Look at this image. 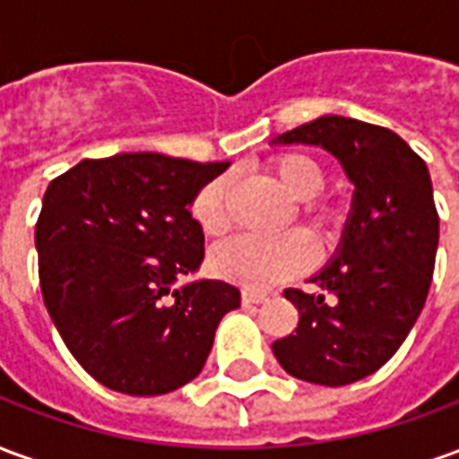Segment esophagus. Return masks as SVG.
Listing matches in <instances>:
<instances>
[{"label": "esophagus", "mask_w": 459, "mask_h": 459, "mask_svg": "<svg viewBox=\"0 0 459 459\" xmlns=\"http://www.w3.org/2000/svg\"><path fill=\"white\" fill-rule=\"evenodd\" d=\"M240 302H243V305H263V302H268V295H265V292L243 290V292H240Z\"/></svg>", "instance_id": "1"}]
</instances>
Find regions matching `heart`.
I'll return each mask as SVG.
<instances>
[{"mask_svg":"<svg viewBox=\"0 0 459 459\" xmlns=\"http://www.w3.org/2000/svg\"><path fill=\"white\" fill-rule=\"evenodd\" d=\"M268 171L275 177L288 196L302 201L299 221L319 246H332L342 229V211L329 201L315 199L325 189V174L317 161L302 152H285L268 161ZM206 236H219L229 229V179L216 177L204 184L189 206ZM315 250L305 233L292 230L280 238L233 236L211 250V270L219 278L246 290H265L275 282L295 278L312 265Z\"/></svg>","mask_w":459,"mask_h":459,"instance_id":"obj_1","label":"heart"}]
</instances>
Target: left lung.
I'll list each match as a JSON object with an SVG mask.
<instances>
[{
    "label": "left lung",
    "mask_w": 459,
    "mask_h": 459,
    "mask_svg": "<svg viewBox=\"0 0 459 459\" xmlns=\"http://www.w3.org/2000/svg\"><path fill=\"white\" fill-rule=\"evenodd\" d=\"M275 142L325 147L356 191L342 248L312 278L319 292L285 290L299 322L295 334L273 342V354L309 384H354L398 351L428 298L440 236L430 174L395 132L342 115Z\"/></svg>",
    "instance_id": "1"
}]
</instances>
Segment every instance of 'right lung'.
<instances>
[{"label": "right lung", "instance_id": "1", "mask_svg": "<svg viewBox=\"0 0 459 459\" xmlns=\"http://www.w3.org/2000/svg\"><path fill=\"white\" fill-rule=\"evenodd\" d=\"M226 167L137 152L78 161L48 184L36 221L41 295L95 381L161 395L201 374L240 292L221 280L171 282L204 260L189 204Z\"/></svg>", "mask_w": 459, "mask_h": 459}]
</instances>
